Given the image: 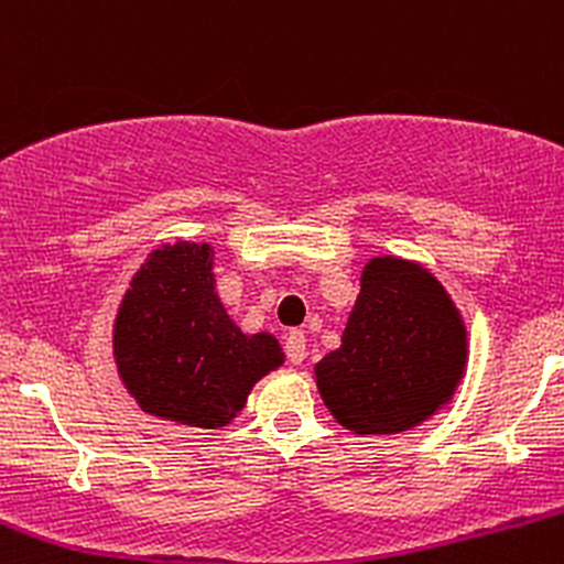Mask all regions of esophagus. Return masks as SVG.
<instances>
[{"mask_svg":"<svg viewBox=\"0 0 564 564\" xmlns=\"http://www.w3.org/2000/svg\"><path fill=\"white\" fill-rule=\"evenodd\" d=\"M286 355L294 366H302L307 358V336L304 332H291L286 336Z\"/></svg>","mask_w":564,"mask_h":564,"instance_id":"1","label":"esophagus"}]
</instances>
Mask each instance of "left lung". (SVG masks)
<instances>
[{"mask_svg": "<svg viewBox=\"0 0 564 564\" xmlns=\"http://www.w3.org/2000/svg\"><path fill=\"white\" fill-rule=\"evenodd\" d=\"M467 360V323L443 283L381 254L360 270L341 345L315 364V384L345 430L405 435L448 408Z\"/></svg>", "mask_w": 564, "mask_h": 564, "instance_id": "1", "label": "left lung"}]
</instances>
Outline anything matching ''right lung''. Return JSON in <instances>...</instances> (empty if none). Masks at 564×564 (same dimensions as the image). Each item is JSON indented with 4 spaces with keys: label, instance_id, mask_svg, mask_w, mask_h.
I'll return each instance as SVG.
<instances>
[{
    "label": "right lung",
    "instance_id": "right-lung-1",
    "mask_svg": "<svg viewBox=\"0 0 564 564\" xmlns=\"http://www.w3.org/2000/svg\"><path fill=\"white\" fill-rule=\"evenodd\" d=\"M113 360L148 416L219 430L246 408L262 377L286 364L273 334H246L217 294L215 246L161 243L121 296Z\"/></svg>",
    "mask_w": 564,
    "mask_h": 564
}]
</instances>
